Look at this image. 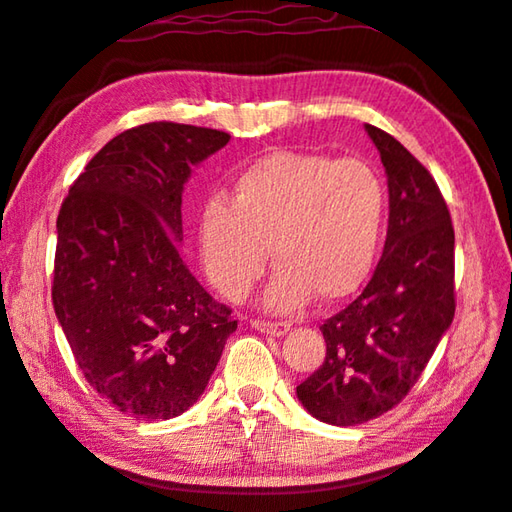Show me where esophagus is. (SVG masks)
<instances>
[{
	"label": "esophagus",
	"mask_w": 512,
	"mask_h": 512,
	"mask_svg": "<svg viewBox=\"0 0 512 512\" xmlns=\"http://www.w3.org/2000/svg\"><path fill=\"white\" fill-rule=\"evenodd\" d=\"M252 328L260 333H267V335H274V337H285L291 331V324L287 322H265V320H254Z\"/></svg>",
	"instance_id": "esophagus-1"
}]
</instances>
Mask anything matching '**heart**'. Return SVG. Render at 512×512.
<instances>
[{
	"instance_id": "obj_1",
	"label": "heart",
	"mask_w": 512,
	"mask_h": 512,
	"mask_svg": "<svg viewBox=\"0 0 512 512\" xmlns=\"http://www.w3.org/2000/svg\"><path fill=\"white\" fill-rule=\"evenodd\" d=\"M227 201L203 208L197 232L203 271L223 298L252 291L267 249L278 271L265 306L276 313L300 311L313 295L339 302L370 276L385 197L368 164L278 151L249 166Z\"/></svg>"
}]
</instances>
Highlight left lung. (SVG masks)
<instances>
[{
	"label": "left lung",
	"mask_w": 512,
	"mask_h": 512,
	"mask_svg": "<svg viewBox=\"0 0 512 512\" xmlns=\"http://www.w3.org/2000/svg\"><path fill=\"white\" fill-rule=\"evenodd\" d=\"M388 177L383 256L355 302L320 331L326 359L295 394L304 410L337 427L361 425L403 401L456 313L453 225L434 177L405 146L372 124Z\"/></svg>",
	"instance_id": "1"
}]
</instances>
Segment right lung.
I'll return each instance as SVG.
<instances>
[{
	"label": "right lung",
	"instance_id": "add662e5",
	"mask_svg": "<svg viewBox=\"0 0 512 512\" xmlns=\"http://www.w3.org/2000/svg\"><path fill=\"white\" fill-rule=\"evenodd\" d=\"M227 142L177 122L124 131L85 166L56 219V320L87 383L133 418L190 410L236 331L179 256L192 166Z\"/></svg>",
	"mask_w": 512,
	"mask_h": 512
}]
</instances>
